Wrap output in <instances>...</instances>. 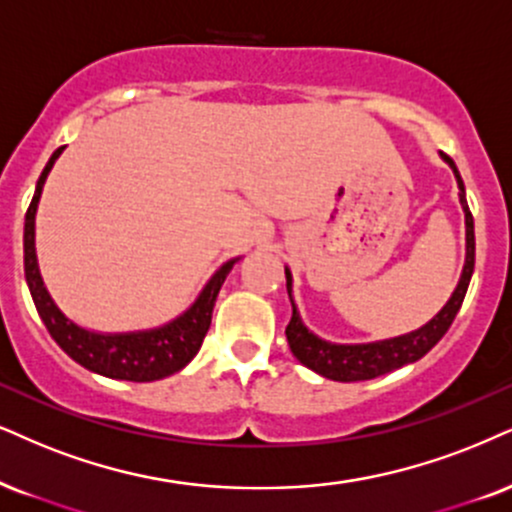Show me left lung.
Returning <instances> with one entry per match:
<instances>
[{
  "mask_svg": "<svg viewBox=\"0 0 512 512\" xmlns=\"http://www.w3.org/2000/svg\"><path fill=\"white\" fill-rule=\"evenodd\" d=\"M444 161L453 168V175H456L458 187H460V206H463L465 213V266L463 275H460V282L456 292L451 294V299L446 301V306L434 315L427 325H422L420 330L401 334V337L384 339V342H372V344H332L325 342V339L315 337L313 332H308V327L301 323L299 311H296L292 301V320L287 325V342L289 349L306 368H311L318 375L327 377V380L334 382H361V380H372V377L387 375V372L401 368V365L415 363L425 356L427 351L432 349L434 344L449 332V327L456 318L460 306H463L465 292H468L472 270H475V220H472L468 199H465V185L463 178H460L456 163L449 159L446 154ZM287 275V292L289 299H292V273L285 268Z\"/></svg>",
  "mask_w": 512,
  "mask_h": 512,
  "instance_id": "1",
  "label": "left lung"
}]
</instances>
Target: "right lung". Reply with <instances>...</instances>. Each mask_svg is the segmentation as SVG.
Returning a JSON list of instances; mask_svg holds the SVG:
<instances>
[{"label":"right lung","instance_id":"add662e5","mask_svg":"<svg viewBox=\"0 0 512 512\" xmlns=\"http://www.w3.org/2000/svg\"><path fill=\"white\" fill-rule=\"evenodd\" d=\"M63 147L52 154L47 166H44L40 180H37L35 197L30 201L28 213H25V230H23V266L25 282H28L30 296H33L37 313H40L44 327L56 344L61 346L75 363L82 368L97 372V375L111 377V380H128V382H154L173 375L185 368V365L197 356L204 342L208 327H211L213 306L216 296L223 287L227 273L237 263V258L227 261L216 270V275L208 280L199 299L187 308L180 318L173 323L156 327V330L144 332H123V334H99L82 330L73 320L59 311L54 299L44 287L40 268H37L35 256V213L40 204V194L47 180L54 161L61 156Z\"/></svg>","mask_w":512,"mask_h":512}]
</instances>
